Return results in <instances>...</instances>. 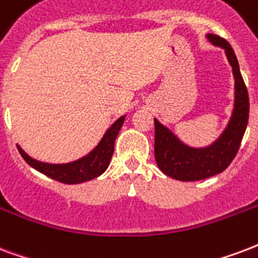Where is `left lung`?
<instances>
[{
	"mask_svg": "<svg viewBox=\"0 0 258 258\" xmlns=\"http://www.w3.org/2000/svg\"><path fill=\"white\" fill-rule=\"evenodd\" d=\"M211 43L224 48L235 79V100L227 127L214 144L193 148L183 144L168 127L155 118V159L166 175L178 181H200L222 173L235 158L249 121V95L242 79L239 63L227 40L208 34Z\"/></svg>",
	"mask_w": 258,
	"mask_h": 258,
	"instance_id": "obj_1",
	"label": "left lung"
}]
</instances>
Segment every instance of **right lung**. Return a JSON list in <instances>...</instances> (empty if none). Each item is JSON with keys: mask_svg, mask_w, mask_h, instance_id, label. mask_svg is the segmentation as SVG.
Returning a JSON list of instances; mask_svg holds the SVG:
<instances>
[{"mask_svg": "<svg viewBox=\"0 0 258 258\" xmlns=\"http://www.w3.org/2000/svg\"><path fill=\"white\" fill-rule=\"evenodd\" d=\"M125 117L126 115L119 117L111 126L108 127L102 137V140L99 141V144L96 145L90 154L77 159L75 162L62 164L44 163V162L31 158L30 155H27L24 151L21 150L19 144H17V150L31 167L35 168L39 173L44 174V175H47V177L53 178L55 181L68 183V185L91 181L94 178L99 177L100 174H103L106 168L108 167L114 152V143H115L118 133L121 131Z\"/></svg>", "mask_w": 258, "mask_h": 258, "instance_id": "add662e5", "label": "right lung"}]
</instances>
